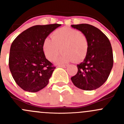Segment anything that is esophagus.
Returning a JSON list of instances; mask_svg holds the SVG:
<instances>
[{
  "instance_id": "esophagus-1",
  "label": "esophagus",
  "mask_w": 124,
  "mask_h": 124,
  "mask_svg": "<svg viewBox=\"0 0 124 124\" xmlns=\"http://www.w3.org/2000/svg\"><path fill=\"white\" fill-rule=\"evenodd\" d=\"M58 67H61V68H65L67 67V65H58Z\"/></svg>"
}]
</instances>
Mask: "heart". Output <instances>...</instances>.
<instances>
[{"label": "heart", "instance_id": "obj_1", "mask_svg": "<svg viewBox=\"0 0 124 124\" xmlns=\"http://www.w3.org/2000/svg\"><path fill=\"white\" fill-rule=\"evenodd\" d=\"M51 38L52 39L46 38L43 43L44 53L49 61H54L61 53V49L63 53L56 61L57 63L74 60L79 62L86 58L88 52V40L78 30L62 27L54 31Z\"/></svg>", "mask_w": 124, "mask_h": 124}]
</instances>
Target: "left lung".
Returning a JSON list of instances; mask_svg holds the SVG:
<instances>
[{
    "instance_id": "left-lung-1",
    "label": "left lung",
    "mask_w": 124,
    "mask_h": 124,
    "mask_svg": "<svg viewBox=\"0 0 124 124\" xmlns=\"http://www.w3.org/2000/svg\"><path fill=\"white\" fill-rule=\"evenodd\" d=\"M88 40L87 54L83 62L77 65L78 71L71 78L78 88L92 91L102 86L109 76L113 65L112 46L104 33L88 24H72Z\"/></svg>"
}]
</instances>
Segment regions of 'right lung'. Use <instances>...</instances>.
Masks as SVG:
<instances>
[{
	"mask_svg": "<svg viewBox=\"0 0 124 124\" xmlns=\"http://www.w3.org/2000/svg\"><path fill=\"white\" fill-rule=\"evenodd\" d=\"M61 26L52 24L32 26L12 42L9 67L15 82L24 91L37 92L48 85L55 67L45 56L43 43Z\"/></svg>",
	"mask_w": 124,
	"mask_h": 124,
	"instance_id": "1",
	"label": "right lung"
}]
</instances>
